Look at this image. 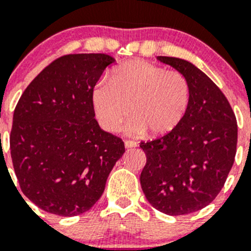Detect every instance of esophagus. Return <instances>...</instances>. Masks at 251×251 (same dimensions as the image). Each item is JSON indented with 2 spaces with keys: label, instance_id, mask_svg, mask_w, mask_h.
I'll return each mask as SVG.
<instances>
[{
  "label": "esophagus",
  "instance_id": "34e87169",
  "mask_svg": "<svg viewBox=\"0 0 251 251\" xmlns=\"http://www.w3.org/2000/svg\"><path fill=\"white\" fill-rule=\"evenodd\" d=\"M137 146V142H135V141L132 140H126L125 141V147L126 148H132V147H136Z\"/></svg>",
  "mask_w": 251,
  "mask_h": 251
}]
</instances>
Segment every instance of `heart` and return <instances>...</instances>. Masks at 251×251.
<instances>
[{"mask_svg":"<svg viewBox=\"0 0 251 251\" xmlns=\"http://www.w3.org/2000/svg\"><path fill=\"white\" fill-rule=\"evenodd\" d=\"M190 84L177 71L142 60L116 67L110 81L101 79L92 93L99 125L108 132L120 130L131 114L128 132L164 136L180 125L190 105Z\"/></svg>","mask_w":251,"mask_h":251,"instance_id":"b5f03b06","label":"heart"}]
</instances>
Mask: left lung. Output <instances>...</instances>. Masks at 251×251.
Masks as SVG:
<instances>
[{
	"mask_svg": "<svg viewBox=\"0 0 251 251\" xmlns=\"http://www.w3.org/2000/svg\"><path fill=\"white\" fill-rule=\"evenodd\" d=\"M186 77L190 105L172 132L140 147L146 153L140 181L148 202L169 216L193 213L222 190L237 152V119L221 89L187 61L158 56Z\"/></svg>",
	"mask_w": 251,
	"mask_h": 251,
	"instance_id": "left-lung-1",
	"label": "left lung"
}]
</instances>
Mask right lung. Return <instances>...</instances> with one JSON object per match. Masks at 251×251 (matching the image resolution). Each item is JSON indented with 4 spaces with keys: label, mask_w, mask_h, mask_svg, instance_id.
I'll use <instances>...</instances> for the list:
<instances>
[{
    "label": "right lung",
    "mask_w": 251,
    "mask_h": 251,
    "mask_svg": "<svg viewBox=\"0 0 251 251\" xmlns=\"http://www.w3.org/2000/svg\"><path fill=\"white\" fill-rule=\"evenodd\" d=\"M114 58L70 53L46 66L17 103L9 147L21 190L41 210L81 215L100 199L125 145L94 118L92 93Z\"/></svg>",
    "instance_id": "1"
}]
</instances>
